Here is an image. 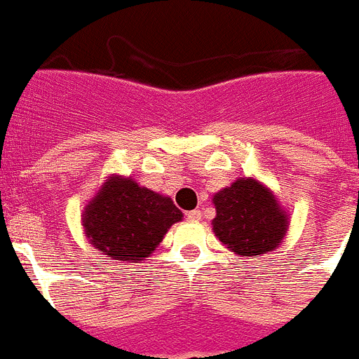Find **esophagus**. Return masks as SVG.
<instances>
[{"mask_svg": "<svg viewBox=\"0 0 359 359\" xmlns=\"http://www.w3.org/2000/svg\"><path fill=\"white\" fill-rule=\"evenodd\" d=\"M187 217H189V220L192 222H199L201 220V211L199 210H192L187 213Z\"/></svg>", "mask_w": 359, "mask_h": 359, "instance_id": "1", "label": "esophagus"}]
</instances>
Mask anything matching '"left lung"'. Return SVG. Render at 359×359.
<instances>
[{
    "instance_id": "left-lung-1",
    "label": "left lung",
    "mask_w": 359,
    "mask_h": 359,
    "mask_svg": "<svg viewBox=\"0 0 359 359\" xmlns=\"http://www.w3.org/2000/svg\"><path fill=\"white\" fill-rule=\"evenodd\" d=\"M213 233L225 248L241 257L276 250L287 234L291 217L269 187L255 177H238L213 196Z\"/></svg>"
}]
</instances>
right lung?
Instances as JSON below:
<instances>
[{
	"instance_id": "add662e5",
	"label": "right lung",
	"mask_w": 359,
	"mask_h": 359,
	"mask_svg": "<svg viewBox=\"0 0 359 359\" xmlns=\"http://www.w3.org/2000/svg\"><path fill=\"white\" fill-rule=\"evenodd\" d=\"M183 213L169 196L141 187L132 176L111 174L84 206V236L112 261L141 262L156 250Z\"/></svg>"
}]
</instances>
